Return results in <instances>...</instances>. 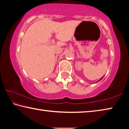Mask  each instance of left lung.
<instances>
[{"mask_svg": "<svg viewBox=\"0 0 129 129\" xmlns=\"http://www.w3.org/2000/svg\"><path fill=\"white\" fill-rule=\"evenodd\" d=\"M103 77H102V78H101V79H99V80H98V81H97V82H98V81H100V80H102V78H103Z\"/></svg>", "mask_w": 129, "mask_h": 129, "instance_id": "8db88e82", "label": "left lung"}]
</instances>
